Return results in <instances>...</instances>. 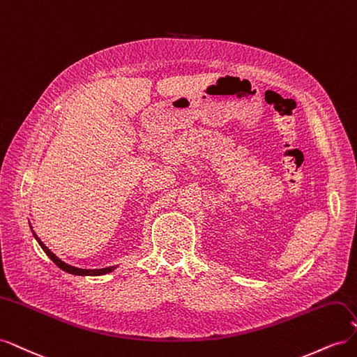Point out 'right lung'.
<instances>
[{"label": "right lung", "mask_w": 357, "mask_h": 357, "mask_svg": "<svg viewBox=\"0 0 357 357\" xmlns=\"http://www.w3.org/2000/svg\"><path fill=\"white\" fill-rule=\"evenodd\" d=\"M32 234H34V236H36V240L38 241V244L41 245V248L43 250H45V253L52 259L53 262H55V265H58L62 271H66V273H68V274H73V275H104V274H109V273H112L113 269L116 268V266H109V268H101V269H82V268H75V266H71V265H68V264H66V262H62L61 259L55 255V253H52L49 248L43 244V241L38 238V236L36 235V232L32 231Z\"/></svg>", "instance_id": "add662e5"}]
</instances>
